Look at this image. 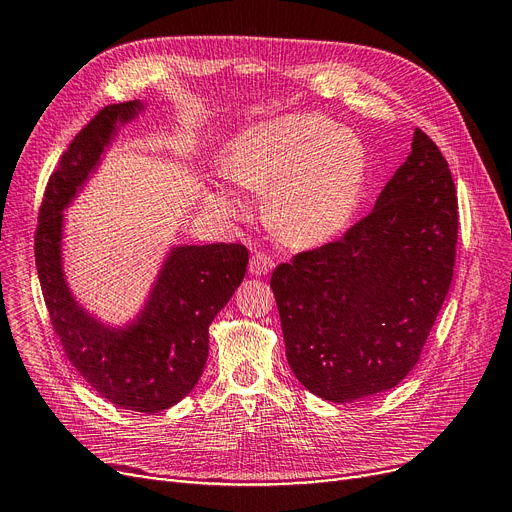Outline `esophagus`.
Returning a JSON list of instances; mask_svg holds the SVG:
<instances>
[{
  "label": "esophagus",
  "mask_w": 512,
  "mask_h": 512,
  "mask_svg": "<svg viewBox=\"0 0 512 512\" xmlns=\"http://www.w3.org/2000/svg\"><path fill=\"white\" fill-rule=\"evenodd\" d=\"M273 266H275V260H273L271 254H266V252H256V254L250 258V273L256 275V277L271 273Z\"/></svg>",
  "instance_id": "1"
}]
</instances>
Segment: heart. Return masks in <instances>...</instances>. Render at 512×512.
Returning a JSON list of instances; mask_svg holds the SVG:
<instances>
[{
    "mask_svg": "<svg viewBox=\"0 0 512 512\" xmlns=\"http://www.w3.org/2000/svg\"><path fill=\"white\" fill-rule=\"evenodd\" d=\"M227 175L262 193L264 212L289 246H316L344 231L367 181V152L356 133L323 114H289L241 133L229 150ZM208 204L227 218L243 212L239 193L216 185Z\"/></svg>",
    "mask_w": 512,
    "mask_h": 512,
    "instance_id": "b5f03b06",
    "label": "heart"
}]
</instances>
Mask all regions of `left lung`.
Instances as JSON below:
<instances>
[{
  "label": "left lung",
  "instance_id": "1",
  "mask_svg": "<svg viewBox=\"0 0 512 512\" xmlns=\"http://www.w3.org/2000/svg\"><path fill=\"white\" fill-rule=\"evenodd\" d=\"M456 233L448 162L415 129L410 156L371 214L273 271L285 356L308 392L354 402L410 373L448 296Z\"/></svg>",
  "mask_w": 512,
  "mask_h": 512
}]
</instances>
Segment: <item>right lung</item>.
<instances>
[{"instance_id": "1", "label": "right lung", "mask_w": 512, "mask_h": 512, "mask_svg": "<svg viewBox=\"0 0 512 512\" xmlns=\"http://www.w3.org/2000/svg\"><path fill=\"white\" fill-rule=\"evenodd\" d=\"M141 110L137 100L106 106L72 139L43 193L35 262L52 327L72 367L114 406L152 415L181 402L202 377L208 327L246 277L248 250L241 243L173 248L148 302L127 327L97 321L70 294L62 269V212L100 164L118 125Z\"/></svg>"}]
</instances>
